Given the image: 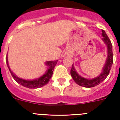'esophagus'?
<instances>
[{
  "mask_svg": "<svg viewBox=\"0 0 120 120\" xmlns=\"http://www.w3.org/2000/svg\"><path fill=\"white\" fill-rule=\"evenodd\" d=\"M67 55H68V56H71L72 55H73V52H71V51H69V52H68Z\"/></svg>",
  "mask_w": 120,
  "mask_h": 120,
  "instance_id": "1",
  "label": "esophagus"
}]
</instances>
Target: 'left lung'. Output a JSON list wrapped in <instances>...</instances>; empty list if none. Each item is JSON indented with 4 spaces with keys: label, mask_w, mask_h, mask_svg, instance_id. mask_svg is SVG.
<instances>
[{
    "label": "left lung",
    "mask_w": 120,
    "mask_h": 120,
    "mask_svg": "<svg viewBox=\"0 0 120 120\" xmlns=\"http://www.w3.org/2000/svg\"><path fill=\"white\" fill-rule=\"evenodd\" d=\"M101 36L103 38L101 40L104 42L105 44L107 47V58L106 59V62L103 67L102 71L101 73L98 76L92 79H85L80 75L76 71L75 67H73V64L72 65V67L70 70V74L72 79L75 81V83L79 85L83 86L85 88L94 87L95 86L98 85L99 84L106 79L108 77V74L110 73V70L112 68V64L113 62V51H112V45L111 41L107 36L106 32L103 30H102Z\"/></svg>",
    "instance_id": "left-lung-1"
}]
</instances>
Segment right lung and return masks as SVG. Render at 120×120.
I'll return each instance as SVG.
<instances>
[{
	"mask_svg": "<svg viewBox=\"0 0 120 120\" xmlns=\"http://www.w3.org/2000/svg\"><path fill=\"white\" fill-rule=\"evenodd\" d=\"M57 62H58V60L47 61V62H45V65L47 66V70L42 76H41L38 79H34V80H25V79H21V78L17 77L11 70L10 67L8 65V58H7V65L8 67V70H9V71H10V73H11V75H12L14 80H15L18 83L24 87L29 88H34V89L42 87L49 83L51 77L52 76L53 69H54L56 64H57Z\"/></svg>",
	"mask_w": 120,
	"mask_h": 120,
	"instance_id": "obj_1",
	"label": "right lung"
}]
</instances>
